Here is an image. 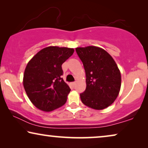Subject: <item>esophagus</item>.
I'll list each match as a JSON object with an SVG mask.
<instances>
[{
	"instance_id": "esophagus-1",
	"label": "esophagus",
	"mask_w": 148,
	"mask_h": 148,
	"mask_svg": "<svg viewBox=\"0 0 148 148\" xmlns=\"http://www.w3.org/2000/svg\"><path fill=\"white\" fill-rule=\"evenodd\" d=\"M71 86H72L73 87H74L75 86V82H73V83H71Z\"/></svg>"
}]
</instances>
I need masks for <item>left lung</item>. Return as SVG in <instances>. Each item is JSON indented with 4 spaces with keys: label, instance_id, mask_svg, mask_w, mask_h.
Segmentation results:
<instances>
[{
    "label": "left lung",
    "instance_id": "8db88e82",
    "mask_svg": "<svg viewBox=\"0 0 148 148\" xmlns=\"http://www.w3.org/2000/svg\"><path fill=\"white\" fill-rule=\"evenodd\" d=\"M84 64L86 75V89L80 94L86 106L103 110L116 100L121 86L120 70L106 50L95 46L75 48Z\"/></svg>",
    "mask_w": 148,
    "mask_h": 148
}]
</instances>
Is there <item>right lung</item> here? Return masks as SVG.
<instances>
[{
  "instance_id": "add662e5",
  "label": "right lung",
  "mask_w": 148,
  "mask_h": 148,
  "mask_svg": "<svg viewBox=\"0 0 148 148\" xmlns=\"http://www.w3.org/2000/svg\"><path fill=\"white\" fill-rule=\"evenodd\" d=\"M73 52V48L48 46L28 62L23 84L27 97L37 108L50 112L66 103L71 89L61 78V66Z\"/></svg>"
}]
</instances>
